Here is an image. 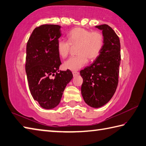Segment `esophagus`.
Here are the masks:
<instances>
[{"mask_svg": "<svg viewBox=\"0 0 146 146\" xmlns=\"http://www.w3.org/2000/svg\"><path fill=\"white\" fill-rule=\"evenodd\" d=\"M73 75L74 76H76V75H79V72L78 71H73Z\"/></svg>", "mask_w": 146, "mask_h": 146, "instance_id": "obj_1", "label": "esophagus"}]
</instances>
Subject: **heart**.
Returning <instances> with one entry per match:
<instances>
[{
  "instance_id": "obj_1",
  "label": "heart",
  "mask_w": 146,
  "mask_h": 146,
  "mask_svg": "<svg viewBox=\"0 0 146 146\" xmlns=\"http://www.w3.org/2000/svg\"><path fill=\"white\" fill-rule=\"evenodd\" d=\"M68 41L60 40L57 49L59 56L67 58L73 48L76 56L71 57L63 64L64 68L77 70L87 64L88 59L92 61L100 55L104 44V35L99 31H92L83 28H75L68 34Z\"/></svg>"
}]
</instances>
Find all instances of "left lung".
<instances>
[{
  "instance_id": "1",
  "label": "left lung",
  "mask_w": 146,
  "mask_h": 146,
  "mask_svg": "<svg viewBox=\"0 0 146 146\" xmlns=\"http://www.w3.org/2000/svg\"><path fill=\"white\" fill-rule=\"evenodd\" d=\"M96 27L102 30L103 48L96 61L80 73L83 98L88 106L98 108L108 103L116 92L121 54L119 38L115 31L108 25Z\"/></svg>"
}]
</instances>
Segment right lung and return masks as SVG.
Masks as SVG:
<instances>
[{"mask_svg": "<svg viewBox=\"0 0 146 146\" xmlns=\"http://www.w3.org/2000/svg\"><path fill=\"white\" fill-rule=\"evenodd\" d=\"M60 28L58 25L35 28L27 45L25 70L30 93L47 110L59 104L66 86L73 78L70 70L59 71L61 62L57 45L61 35Z\"/></svg>", "mask_w": 146, "mask_h": 146, "instance_id": "add662e5", "label": "right lung"}]
</instances>
